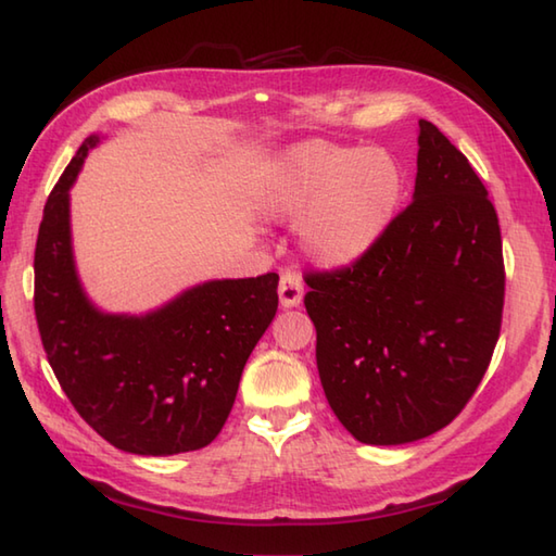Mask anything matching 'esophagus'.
<instances>
[{
	"mask_svg": "<svg viewBox=\"0 0 556 556\" xmlns=\"http://www.w3.org/2000/svg\"><path fill=\"white\" fill-rule=\"evenodd\" d=\"M303 301V281L296 271H285L279 279V303L281 308H296Z\"/></svg>",
	"mask_w": 556,
	"mask_h": 556,
	"instance_id": "obj_1",
	"label": "esophagus"
}]
</instances>
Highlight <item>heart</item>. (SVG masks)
I'll list each match as a JSON object with an SVG mask.
<instances>
[{"instance_id": "b5f03b06", "label": "heart", "mask_w": 556, "mask_h": 556, "mask_svg": "<svg viewBox=\"0 0 556 556\" xmlns=\"http://www.w3.org/2000/svg\"><path fill=\"white\" fill-rule=\"evenodd\" d=\"M406 195L399 160L382 148L303 140L271 160L255 188L271 219H301L299 239L313 263L349 267L392 227Z\"/></svg>"}]
</instances>
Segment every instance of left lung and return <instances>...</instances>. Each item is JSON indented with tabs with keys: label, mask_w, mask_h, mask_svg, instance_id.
I'll return each instance as SVG.
<instances>
[{
	"label": "left lung",
	"mask_w": 556,
	"mask_h": 556,
	"mask_svg": "<svg viewBox=\"0 0 556 556\" xmlns=\"http://www.w3.org/2000/svg\"><path fill=\"white\" fill-rule=\"evenodd\" d=\"M413 203L358 263L305 275L317 372L363 444L422 440L485 375L504 308L502 233L464 152L420 119Z\"/></svg>",
	"instance_id": "left-lung-1"
}]
</instances>
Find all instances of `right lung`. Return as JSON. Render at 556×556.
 <instances>
[{
	"label": "right lung",
	"mask_w": 556,
	"mask_h": 556,
	"mask_svg": "<svg viewBox=\"0 0 556 556\" xmlns=\"http://www.w3.org/2000/svg\"><path fill=\"white\" fill-rule=\"evenodd\" d=\"M100 136L86 138L45 203L35 243V317L64 394L128 454L207 446L227 422L243 365L277 313L279 275L212 279L146 315L104 313L78 279L68 191Z\"/></svg>",
	"instance_id": "obj_1"
}]
</instances>
